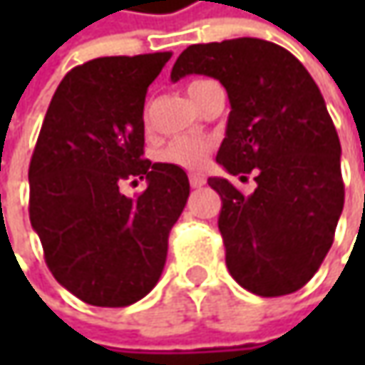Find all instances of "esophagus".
Here are the masks:
<instances>
[{
    "instance_id": "34e87169",
    "label": "esophagus",
    "mask_w": 365,
    "mask_h": 365,
    "mask_svg": "<svg viewBox=\"0 0 365 365\" xmlns=\"http://www.w3.org/2000/svg\"><path fill=\"white\" fill-rule=\"evenodd\" d=\"M189 180H190V187H192V189H201L205 182H207V178H205L203 175H190Z\"/></svg>"
}]
</instances>
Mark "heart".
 <instances>
[{"label": "heart", "mask_w": 365, "mask_h": 365, "mask_svg": "<svg viewBox=\"0 0 365 365\" xmlns=\"http://www.w3.org/2000/svg\"><path fill=\"white\" fill-rule=\"evenodd\" d=\"M203 81H195L190 83L189 95L195 91L197 85H201ZM211 156V144L199 140V138H176L166 148H162L160 160L173 166H180L185 170H201L207 166Z\"/></svg>", "instance_id": "obj_1"}]
</instances>
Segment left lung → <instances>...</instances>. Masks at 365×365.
<instances>
[{"label": "left lung", "instance_id": "left-lung-1", "mask_svg": "<svg viewBox=\"0 0 365 365\" xmlns=\"http://www.w3.org/2000/svg\"><path fill=\"white\" fill-rule=\"evenodd\" d=\"M187 75L225 87L232 111L217 162L258 185L244 195L227 178L207 180L223 203L227 270L258 297L290 294L319 270L344 211L341 144L325 99L299 58L259 38L192 44L170 78Z\"/></svg>", "mask_w": 365, "mask_h": 365}]
</instances>
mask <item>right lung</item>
Segmentation results:
<instances>
[{"mask_svg":"<svg viewBox=\"0 0 365 365\" xmlns=\"http://www.w3.org/2000/svg\"><path fill=\"white\" fill-rule=\"evenodd\" d=\"M170 56L78 64L42 121L28 170L30 221L52 276L87 304L128 307L156 287L189 199L180 166L144 158L146 91ZM132 178L148 182L135 200L119 190Z\"/></svg>","mask_w":365,"mask_h":365,"instance_id":"right-lung-1","label":"right lung"}]
</instances>
